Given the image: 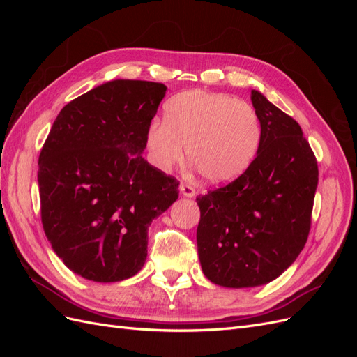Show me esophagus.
Instances as JSON below:
<instances>
[{
    "label": "esophagus",
    "instance_id": "esophagus-1",
    "mask_svg": "<svg viewBox=\"0 0 357 357\" xmlns=\"http://www.w3.org/2000/svg\"><path fill=\"white\" fill-rule=\"evenodd\" d=\"M180 192L183 193V197H188V198H192L195 197V189H193L190 185H188V183H181L180 185Z\"/></svg>",
    "mask_w": 357,
    "mask_h": 357
}]
</instances>
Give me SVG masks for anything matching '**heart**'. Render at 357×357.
Instances as JSON below:
<instances>
[{
	"label": "heart",
	"instance_id": "1",
	"mask_svg": "<svg viewBox=\"0 0 357 357\" xmlns=\"http://www.w3.org/2000/svg\"><path fill=\"white\" fill-rule=\"evenodd\" d=\"M165 121L153 119L144 142L152 164L168 171L186 153L210 185L244 174L261 143V122L253 107L229 93L185 91L164 107Z\"/></svg>",
	"mask_w": 357,
	"mask_h": 357
}]
</instances>
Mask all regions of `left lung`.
<instances>
[{"instance_id":"1","label":"left lung","mask_w":357,"mask_h":357,"mask_svg":"<svg viewBox=\"0 0 357 357\" xmlns=\"http://www.w3.org/2000/svg\"><path fill=\"white\" fill-rule=\"evenodd\" d=\"M261 143L244 174L197 197L202 273L223 287L262 286L304 248L319 181L314 153L294 117L252 91Z\"/></svg>"}]
</instances>
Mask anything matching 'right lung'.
I'll return each mask as SVG.
<instances>
[{
	"mask_svg": "<svg viewBox=\"0 0 357 357\" xmlns=\"http://www.w3.org/2000/svg\"><path fill=\"white\" fill-rule=\"evenodd\" d=\"M167 86L112 80L59 112L38 158L41 223L73 273L98 283L135 275L152 220L180 183L142 156Z\"/></svg>",
	"mask_w": 357,
	"mask_h": 357,
	"instance_id": "1",
	"label": "right lung"
}]
</instances>
